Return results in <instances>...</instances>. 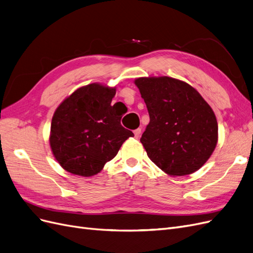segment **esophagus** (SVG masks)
Here are the masks:
<instances>
[{
  "instance_id": "obj_1",
  "label": "esophagus",
  "mask_w": 253,
  "mask_h": 253,
  "mask_svg": "<svg viewBox=\"0 0 253 253\" xmlns=\"http://www.w3.org/2000/svg\"><path fill=\"white\" fill-rule=\"evenodd\" d=\"M141 134V128H137L134 131V135H135V138H139V136Z\"/></svg>"
}]
</instances>
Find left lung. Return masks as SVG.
<instances>
[{"mask_svg": "<svg viewBox=\"0 0 253 253\" xmlns=\"http://www.w3.org/2000/svg\"><path fill=\"white\" fill-rule=\"evenodd\" d=\"M134 83L150 122L140 141L149 158L170 176L192 174L216 147L215 114L190 84L171 77H141Z\"/></svg>", "mask_w": 253, "mask_h": 253, "instance_id": "1", "label": "left lung"}]
</instances>
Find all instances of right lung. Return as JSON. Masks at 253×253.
<instances>
[{
    "label": "right lung",
    "instance_id": "obj_1",
    "mask_svg": "<svg viewBox=\"0 0 253 253\" xmlns=\"http://www.w3.org/2000/svg\"><path fill=\"white\" fill-rule=\"evenodd\" d=\"M116 87L91 83L76 89L53 113L49 144L59 165L75 175L100 172L128 137L121 115L111 105Z\"/></svg>",
    "mask_w": 253,
    "mask_h": 253
}]
</instances>
